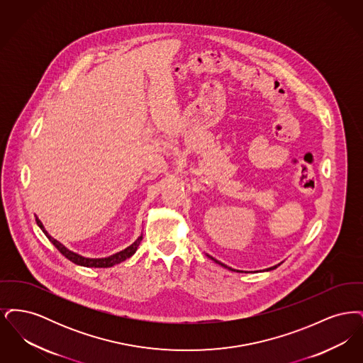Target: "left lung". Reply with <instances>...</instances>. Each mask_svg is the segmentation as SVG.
Segmentation results:
<instances>
[{"instance_id":"obj_1","label":"left lung","mask_w":363,"mask_h":363,"mask_svg":"<svg viewBox=\"0 0 363 363\" xmlns=\"http://www.w3.org/2000/svg\"><path fill=\"white\" fill-rule=\"evenodd\" d=\"M209 259H212V261H215L216 264H219V265H222L223 268H227V269H230V271H234V272H243V271H240V269H233V268H230V267H227L225 264H223V262H220V261H218V259H213V257H211L209 255H207ZM277 265H280V264H277ZM277 265H274V267H269V268H267L265 271H272V269H275V268H277Z\"/></svg>"}]
</instances>
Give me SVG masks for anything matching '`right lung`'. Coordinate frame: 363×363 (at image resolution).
Segmentation results:
<instances>
[{"label":"right lung","mask_w":363,"mask_h":363,"mask_svg":"<svg viewBox=\"0 0 363 363\" xmlns=\"http://www.w3.org/2000/svg\"><path fill=\"white\" fill-rule=\"evenodd\" d=\"M36 225H39V228L45 233V235L49 238V241L52 242V245L61 252L62 256H65L67 259L72 261V262H74V264H77V265L88 267V268H91V267H94V268H110V267H113V265H116V264H120L122 261L132 257V256L136 253L138 245H140V242L143 240V234H140V237H138V240L133 242L130 246H128L126 249H123V250L116 253V255H111V256H108V257H102V259H89V257H84V256H82V255H79V253L72 252L65 245H62L61 242L54 240L52 235L46 231L45 225L39 220L38 216H36Z\"/></svg>","instance_id":"1"}]
</instances>
